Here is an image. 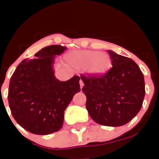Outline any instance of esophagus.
<instances>
[{"label":"esophagus","instance_id":"esophagus-1","mask_svg":"<svg viewBox=\"0 0 159 159\" xmlns=\"http://www.w3.org/2000/svg\"><path fill=\"white\" fill-rule=\"evenodd\" d=\"M79 83H80V87H81V89H82V87H83V86H84V83H83V81H82V80L81 79L79 81Z\"/></svg>","mask_w":159,"mask_h":159}]
</instances>
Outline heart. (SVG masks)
<instances>
[{
  "instance_id": "heart-1",
  "label": "heart",
  "mask_w": 159,
  "mask_h": 159,
  "mask_svg": "<svg viewBox=\"0 0 159 159\" xmlns=\"http://www.w3.org/2000/svg\"><path fill=\"white\" fill-rule=\"evenodd\" d=\"M68 63L78 69H87L91 75L105 73L111 66V59L107 54L94 51H78L72 52L67 57Z\"/></svg>"
}]
</instances>
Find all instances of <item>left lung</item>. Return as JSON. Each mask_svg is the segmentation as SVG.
<instances>
[{
  "mask_svg": "<svg viewBox=\"0 0 159 159\" xmlns=\"http://www.w3.org/2000/svg\"><path fill=\"white\" fill-rule=\"evenodd\" d=\"M107 52L112 67L100 75H81L90 117L106 126H121L138 114L145 96L143 74L133 60Z\"/></svg>",
  "mask_w": 159,
  "mask_h": 159,
  "instance_id": "8db88e82",
  "label": "left lung"
}]
</instances>
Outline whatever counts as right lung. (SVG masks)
Segmentation results:
<instances>
[{"label": "right lung", "instance_id": "right-lung-1", "mask_svg": "<svg viewBox=\"0 0 159 159\" xmlns=\"http://www.w3.org/2000/svg\"><path fill=\"white\" fill-rule=\"evenodd\" d=\"M66 49L52 45L21 62L10 78L8 102L16 121L30 133L45 135L62 128L64 111L74 95L81 91L80 78L66 81L56 78L54 57Z\"/></svg>", "mask_w": 159, "mask_h": 159}]
</instances>
